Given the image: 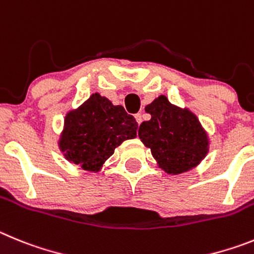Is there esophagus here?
Listing matches in <instances>:
<instances>
[{"label":"esophagus","mask_w":254,"mask_h":254,"mask_svg":"<svg viewBox=\"0 0 254 254\" xmlns=\"http://www.w3.org/2000/svg\"><path fill=\"white\" fill-rule=\"evenodd\" d=\"M135 119H136V122H138V124L140 125L141 124V122H143V114H136L135 115Z\"/></svg>","instance_id":"obj_1"}]
</instances>
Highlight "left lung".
Wrapping results in <instances>:
<instances>
[{"mask_svg":"<svg viewBox=\"0 0 254 254\" xmlns=\"http://www.w3.org/2000/svg\"><path fill=\"white\" fill-rule=\"evenodd\" d=\"M145 111L152 115L138 135L166 172L177 175L197 166L207 153V136L192 113L173 106L159 96Z\"/></svg>","mask_w":254,"mask_h":254,"instance_id":"left-lung-1","label":"left lung"}]
</instances>
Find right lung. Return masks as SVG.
<instances>
[{"instance_id":"1","label":"right lung","mask_w":254,"mask_h":254,"mask_svg":"<svg viewBox=\"0 0 254 254\" xmlns=\"http://www.w3.org/2000/svg\"><path fill=\"white\" fill-rule=\"evenodd\" d=\"M138 123L123 106H114L95 93L65 116L59 148L65 158L86 171L97 172L127 139L136 136Z\"/></svg>"}]
</instances>
